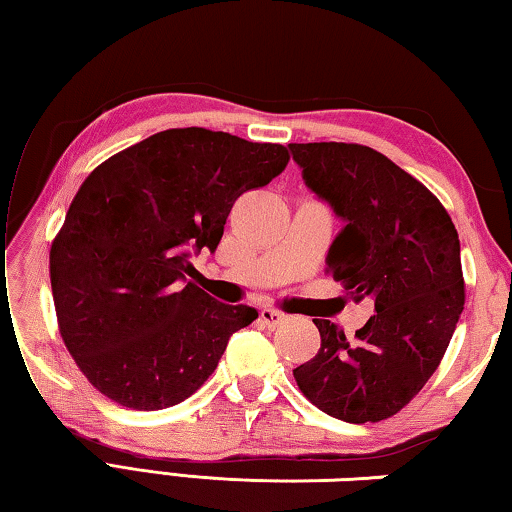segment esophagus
<instances>
[{"label": "esophagus", "mask_w": 512, "mask_h": 512, "mask_svg": "<svg viewBox=\"0 0 512 512\" xmlns=\"http://www.w3.org/2000/svg\"><path fill=\"white\" fill-rule=\"evenodd\" d=\"M259 318H262V323L268 329H275V327H280L284 320H287V314H282V311H277V309H262L259 311Z\"/></svg>", "instance_id": "obj_1"}]
</instances>
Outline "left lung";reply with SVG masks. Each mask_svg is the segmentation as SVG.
<instances>
[{"label":"left lung","instance_id":"obj_1","mask_svg":"<svg viewBox=\"0 0 512 512\" xmlns=\"http://www.w3.org/2000/svg\"><path fill=\"white\" fill-rule=\"evenodd\" d=\"M302 180L332 207L343 230L327 264L354 300L375 314L354 341L314 318L320 350L293 370L300 391L332 418H391L436 372L461 318V244L427 187L370 146L289 144Z\"/></svg>","mask_w":512,"mask_h":512}]
</instances>
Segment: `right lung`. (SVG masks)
I'll return each instance as SVG.
<instances>
[{
	"label": "right lung",
	"instance_id": "1",
	"mask_svg": "<svg viewBox=\"0 0 512 512\" xmlns=\"http://www.w3.org/2000/svg\"><path fill=\"white\" fill-rule=\"evenodd\" d=\"M282 144L171 128L99 164L51 244L60 336L112 402L158 411L196 393L257 309L225 305L187 275L214 253L237 198L280 176Z\"/></svg>",
	"mask_w": 512,
	"mask_h": 512
}]
</instances>
